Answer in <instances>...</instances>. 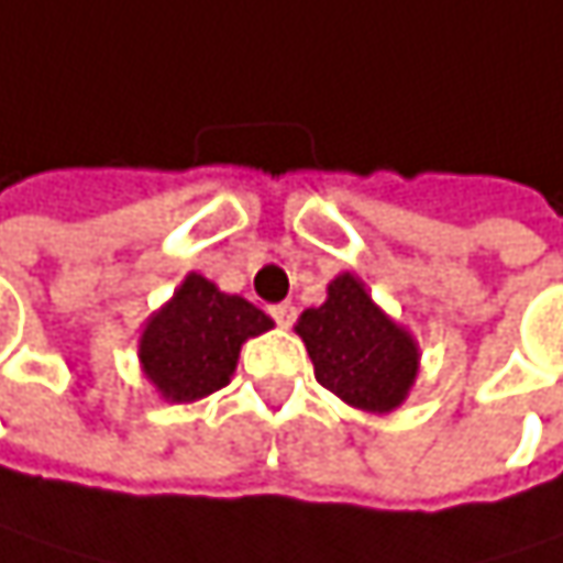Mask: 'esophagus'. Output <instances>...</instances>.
Masks as SVG:
<instances>
[{"label": "esophagus", "instance_id": "obj_1", "mask_svg": "<svg viewBox=\"0 0 563 563\" xmlns=\"http://www.w3.org/2000/svg\"><path fill=\"white\" fill-rule=\"evenodd\" d=\"M271 314H274V321H277L280 328H289V324H292V318H296V306H292V302L271 306Z\"/></svg>", "mask_w": 563, "mask_h": 563}]
</instances>
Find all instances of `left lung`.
<instances>
[{
  "label": "left lung",
  "mask_w": 563,
  "mask_h": 563,
  "mask_svg": "<svg viewBox=\"0 0 563 563\" xmlns=\"http://www.w3.org/2000/svg\"><path fill=\"white\" fill-rule=\"evenodd\" d=\"M296 334L312 356L314 379L350 408L391 413L408 401L420 373L417 338L356 274L328 283V299L299 314Z\"/></svg>",
  "instance_id": "8db88e82"
}]
</instances>
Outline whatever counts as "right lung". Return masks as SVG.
Returning <instances> with one entry per match:
<instances>
[{
  "mask_svg": "<svg viewBox=\"0 0 563 563\" xmlns=\"http://www.w3.org/2000/svg\"><path fill=\"white\" fill-rule=\"evenodd\" d=\"M274 318L249 299L187 274L175 296L140 331V369L168 405H190L229 385L242 344L271 331Z\"/></svg>",
  "mask_w": 563,
  "mask_h": 563,
  "instance_id": "add662e5",
  "label": "right lung"
}]
</instances>
